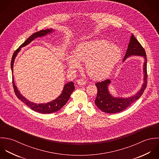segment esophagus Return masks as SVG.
<instances>
[{
	"instance_id": "1",
	"label": "esophagus",
	"mask_w": 159,
	"mask_h": 159,
	"mask_svg": "<svg viewBox=\"0 0 159 159\" xmlns=\"http://www.w3.org/2000/svg\"><path fill=\"white\" fill-rule=\"evenodd\" d=\"M77 84H79V85H84L86 84V82L83 79H78L77 80Z\"/></svg>"
}]
</instances>
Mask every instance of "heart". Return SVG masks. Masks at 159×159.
Here are the masks:
<instances>
[{
    "label": "heart",
    "instance_id": "1",
    "mask_svg": "<svg viewBox=\"0 0 159 159\" xmlns=\"http://www.w3.org/2000/svg\"><path fill=\"white\" fill-rule=\"evenodd\" d=\"M120 48L107 40H95L80 43L74 51V56H67V63L72 69L77 68L80 62H86L89 75L101 80L106 77L120 60Z\"/></svg>",
    "mask_w": 159,
    "mask_h": 159
}]
</instances>
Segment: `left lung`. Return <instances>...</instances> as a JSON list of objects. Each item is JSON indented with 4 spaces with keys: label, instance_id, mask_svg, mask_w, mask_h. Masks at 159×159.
<instances>
[{
    "label": "left lung",
    "instance_id": "1",
    "mask_svg": "<svg viewBox=\"0 0 159 159\" xmlns=\"http://www.w3.org/2000/svg\"><path fill=\"white\" fill-rule=\"evenodd\" d=\"M131 55L141 56L144 58L143 65L144 83L141 89L136 95L131 97L115 98L111 95L108 91V85L111 83L109 79H106L101 82H96L95 85L98 89V92L95 102L96 106L102 111L106 113L114 114L125 110L138 99L146 89L148 84L146 53L144 48L133 34L131 36L127 52L123 61H124L127 58Z\"/></svg>",
    "mask_w": 159,
    "mask_h": 159
}]
</instances>
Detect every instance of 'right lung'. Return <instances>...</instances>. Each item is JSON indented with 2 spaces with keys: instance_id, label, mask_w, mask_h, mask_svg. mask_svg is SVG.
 <instances>
[{
  "instance_id": "obj_1",
  "label": "right lung",
  "mask_w": 159,
  "mask_h": 159,
  "mask_svg": "<svg viewBox=\"0 0 159 159\" xmlns=\"http://www.w3.org/2000/svg\"><path fill=\"white\" fill-rule=\"evenodd\" d=\"M53 31V30L50 29V30H41L40 31L35 32L31 35L22 45H20V47L14 52L12 58H11V69L13 74V63L15 59L16 56L17 55L18 53L20 52L21 50V48L23 47H25L29 44L31 42H32L34 39H35L37 37H42L44 35H46L47 34H50ZM12 83H13V87L14 89V92L15 95L18 97L19 99H20L22 102L25 103L28 107H30L32 110L35 111V112H39V113H42V114H50L53 113L55 112H57L59 111L60 109H61L66 104L67 101L69 100L70 96L71 93L73 92L74 90V82H70L67 83L66 84L64 85V86L63 90L62 91V93L59 96L57 99H54L52 101H50L49 102L45 103V104H37L35 102H32L26 99L23 96L20 94V93L18 92L17 87H16L14 80H13V77H12Z\"/></svg>"
}]
</instances>
